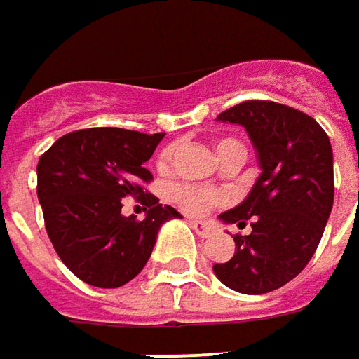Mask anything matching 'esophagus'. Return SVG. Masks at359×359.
Listing matches in <instances>:
<instances>
[{
	"instance_id": "obj_1",
	"label": "esophagus",
	"mask_w": 359,
	"mask_h": 359,
	"mask_svg": "<svg viewBox=\"0 0 359 359\" xmlns=\"http://www.w3.org/2000/svg\"><path fill=\"white\" fill-rule=\"evenodd\" d=\"M189 225H191V229L196 231L199 237H208L209 233H211V225L205 223V221H196V219H191Z\"/></svg>"
}]
</instances>
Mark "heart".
I'll use <instances>...</instances> for the list:
<instances>
[{
    "label": "heart",
    "instance_id": "b5f03b06",
    "mask_svg": "<svg viewBox=\"0 0 359 359\" xmlns=\"http://www.w3.org/2000/svg\"><path fill=\"white\" fill-rule=\"evenodd\" d=\"M215 151H217L221 162L229 156H239L241 160H245V154H247L241 142L233 140V138H221L215 142ZM172 160H174V148H168L160 156V162H158L160 170H170ZM170 196L189 215H203L209 208L223 203V199H225L223 194H219V191L196 187V185H175L172 187Z\"/></svg>",
    "mask_w": 359,
    "mask_h": 359
}]
</instances>
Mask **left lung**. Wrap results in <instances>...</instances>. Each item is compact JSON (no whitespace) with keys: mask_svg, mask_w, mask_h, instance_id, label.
I'll return each mask as SVG.
<instances>
[{"mask_svg":"<svg viewBox=\"0 0 359 359\" xmlns=\"http://www.w3.org/2000/svg\"><path fill=\"white\" fill-rule=\"evenodd\" d=\"M251 138L261 175L237 208L221 213L235 235L229 261L213 273L231 290L264 294L290 283L318 247L334 203V156L328 134L297 108L273 100H247L221 112Z\"/></svg>","mask_w":359,"mask_h":359,"instance_id":"obj_1","label":"left lung"}]
</instances>
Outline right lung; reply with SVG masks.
Listing matches in <instances>:
<instances>
[{"label":"right lung","mask_w":359,"mask_h":359,"mask_svg":"<svg viewBox=\"0 0 359 359\" xmlns=\"http://www.w3.org/2000/svg\"><path fill=\"white\" fill-rule=\"evenodd\" d=\"M160 134L124 128H86L65 134L39 158L37 197L45 229L67 269L86 285L118 288L150 259L158 231L182 217L146 194ZM136 196L149 208L136 222L121 215L122 198Z\"/></svg>","instance_id":"obj_1"}]
</instances>
